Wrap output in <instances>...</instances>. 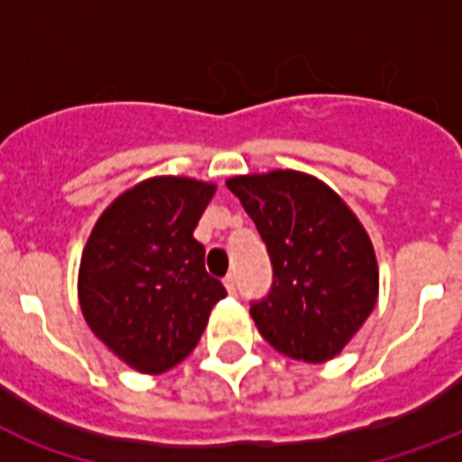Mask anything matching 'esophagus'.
<instances>
[{
    "label": "esophagus",
    "mask_w": 462,
    "mask_h": 462,
    "mask_svg": "<svg viewBox=\"0 0 462 462\" xmlns=\"http://www.w3.org/2000/svg\"><path fill=\"white\" fill-rule=\"evenodd\" d=\"M225 290H227V292H230V295H235V292H237V281H235V275H227V278H225Z\"/></svg>",
    "instance_id": "1"
}]
</instances>
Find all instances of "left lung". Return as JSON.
Segmentation results:
<instances>
[{
    "label": "left lung",
    "mask_w": 462,
    "mask_h": 462,
    "mask_svg": "<svg viewBox=\"0 0 462 462\" xmlns=\"http://www.w3.org/2000/svg\"><path fill=\"white\" fill-rule=\"evenodd\" d=\"M225 184L273 263V288L249 309L263 340L309 365L340 355L379 297V263L365 225L307 172L239 174Z\"/></svg>",
    "instance_id": "left-lung-1"
}]
</instances>
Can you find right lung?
I'll use <instances>...</instances> for the list:
<instances>
[{
	"label": "right lung",
	"mask_w": 462,
	"mask_h": 462,
	"mask_svg": "<svg viewBox=\"0 0 462 462\" xmlns=\"http://www.w3.org/2000/svg\"><path fill=\"white\" fill-rule=\"evenodd\" d=\"M216 184L151 177L97 217L79 266L83 319L125 365L162 374L201 340L210 309L227 292L203 266L199 217Z\"/></svg>",
	"instance_id": "right-lung-1"
}]
</instances>
